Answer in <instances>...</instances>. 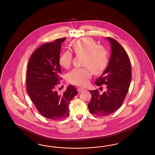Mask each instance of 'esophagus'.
<instances>
[{"instance_id":"1","label":"esophagus","mask_w":155,"mask_h":155,"mask_svg":"<svg viewBox=\"0 0 155 155\" xmlns=\"http://www.w3.org/2000/svg\"><path fill=\"white\" fill-rule=\"evenodd\" d=\"M84 90V88H82V87H78V88L77 89V90H78V93H81V92H82Z\"/></svg>"}]
</instances>
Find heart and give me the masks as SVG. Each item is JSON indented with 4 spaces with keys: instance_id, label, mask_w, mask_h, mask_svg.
<instances>
[{
    "instance_id": "heart-1",
    "label": "heart",
    "mask_w": 155,
    "mask_h": 155,
    "mask_svg": "<svg viewBox=\"0 0 155 155\" xmlns=\"http://www.w3.org/2000/svg\"><path fill=\"white\" fill-rule=\"evenodd\" d=\"M71 48L77 54L84 56L82 64L87 67L74 68L67 74L66 78L71 84L84 86L87 84L91 75L89 68L95 73H100L105 69L108 63V53L104 47L98 45L96 41L91 38L75 40L72 43ZM71 59V53L65 51L59 58V64L64 68H68Z\"/></svg>"
}]
</instances>
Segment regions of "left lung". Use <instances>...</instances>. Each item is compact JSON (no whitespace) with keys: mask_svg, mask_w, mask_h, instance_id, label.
Wrapping results in <instances>:
<instances>
[{"mask_svg":"<svg viewBox=\"0 0 155 155\" xmlns=\"http://www.w3.org/2000/svg\"><path fill=\"white\" fill-rule=\"evenodd\" d=\"M107 39L111 45V56L108 66L95 82L98 86L105 84L107 90L102 94L98 90H89L91 98L87 106L90 113L98 116H107L121 107L131 80V66L127 52L115 40Z\"/></svg>","mask_w":155,"mask_h":155,"instance_id":"1","label":"left lung"}]
</instances>
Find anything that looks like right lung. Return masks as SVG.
Listing matches in <instances>:
<instances>
[{"mask_svg": "<svg viewBox=\"0 0 155 155\" xmlns=\"http://www.w3.org/2000/svg\"><path fill=\"white\" fill-rule=\"evenodd\" d=\"M66 38L46 43L33 52L28 62L27 71V91L33 104L42 116L54 120L69 116V106L78 94L70 85L63 94L57 91V84L62 78L59 58L61 43Z\"/></svg>", "mask_w": 155, "mask_h": 155, "instance_id": "obj_1", "label": "right lung"}]
</instances>
